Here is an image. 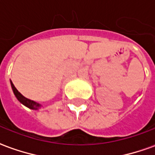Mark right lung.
I'll return each mask as SVG.
<instances>
[{
    "mask_svg": "<svg viewBox=\"0 0 155 155\" xmlns=\"http://www.w3.org/2000/svg\"><path fill=\"white\" fill-rule=\"evenodd\" d=\"M11 86H12V91H13V93H14L16 98L18 100V101L20 102V103H22L23 105H25V106H27L28 108L32 109V110H38L39 108H40L41 104H39V103L35 102V101H34V100H29V99H27V98H25L24 96L22 95V94H20V93L18 92V90L15 88V86L13 85V84H12V81H11Z\"/></svg>",
    "mask_w": 155,
    "mask_h": 155,
    "instance_id": "obj_1",
    "label": "right lung"
}]
</instances>
